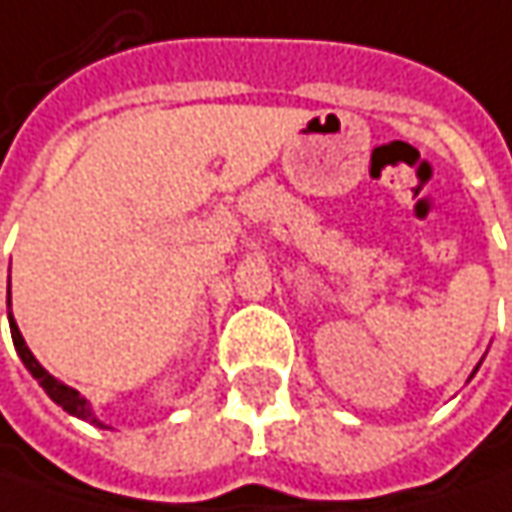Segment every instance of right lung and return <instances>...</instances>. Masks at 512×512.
Wrapping results in <instances>:
<instances>
[{
    "instance_id": "add662e5",
    "label": "right lung",
    "mask_w": 512,
    "mask_h": 512,
    "mask_svg": "<svg viewBox=\"0 0 512 512\" xmlns=\"http://www.w3.org/2000/svg\"><path fill=\"white\" fill-rule=\"evenodd\" d=\"M10 294V291H8ZM10 336H13V344H16V353L22 356L24 361V367L33 373V378L38 381V387L44 389L47 395H50L52 401L58 403L64 412H69V415H75V417H81V420H89V423H95V426H103L100 420H97L95 415H92V409H89V403H86V398H81L78 392L72 387H66V384H61L58 378H52L41 364H38L36 358H33V353L27 350V344H24L22 339V333H19V325L13 322V314H10Z\"/></svg>"
}]
</instances>
